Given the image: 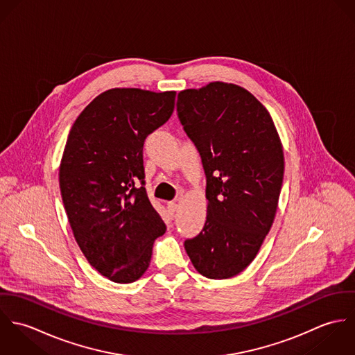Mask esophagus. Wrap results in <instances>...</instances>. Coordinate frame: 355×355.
I'll return each mask as SVG.
<instances>
[{"label":"esophagus","instance_id":"obj_1","mask_svg":"<svg viewBox=\"0 0 355 355\" xmlns=\"http://www.w3.org/2000/svg\"><path fill=\"white\" fill-rule=\"evenodd\" d=\"M168 209L171 211V214H175L176 209H178V200L176 201H172V202L168 203Z\"/></svg>","mask_w":355,"mask_h":355}]
</instances>
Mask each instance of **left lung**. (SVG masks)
I'll use <instances>...</instances> for the list:
<instances>
[{
  "label": "left lung",
  "mask_w": 355,
  "mask_h": 355,
  "mask_svg": "<svg viewBox=\"0 0 355 355\" xmlns=\"http://www.w3.org/2000/svg\"><path fill=\"white\" fill-rule=\"evenodd\" d=\"M176 109L206 175V221L184 249L205 277L228 279L252 263L272 227L283 146L266 107L241 86L211 82L183 90Z\"/></svg>",
  "instance_id": "8db88e82"
}]
</instances>
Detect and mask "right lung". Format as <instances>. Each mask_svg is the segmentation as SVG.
<instances>
[{
	"instance_id": "right-lung-1",
	"label": "right lung",
	"mask_w": 355,
	"mask_h": 355,
	"mask_svg": "<svg viewBox=\"0 0 355 355\" xmlns=\"http://www.w3.org/2000/svg\"><path fill=\"white\" fill-rule=\"evenodd\" d=\"M175 92L110 89L75 120L58 180L73 236L89 263L114 283L149 268L165 224L148 198L144 144L171 117Z\"/></svg>"
}]
</instances>
